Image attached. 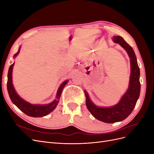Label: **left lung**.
<instances>
[{
    "label": "left lung",
    "mask_w": 154,
    "mask_h": 154,
    "mask_svg": "<svg viewBox=\"0 0 154 154\" xmlns=\"http://www.w3.org/2000/svg\"><path fill=\"white\" fill-rule=\"evenodd\" d=\"M114 43L119 44L127 51L130 59V76L127 91L121 98L119 103L110 107H100L92 103L87 92L85 91L86 106L92 115L101 122L113 123L122 122L132 113L139 97L141 84L139 82L140 71L137 62L136 54L132 48L120 36L113 37Z\"/></svg>",
    "instance_id": "8db88e82"
}]
</instances>
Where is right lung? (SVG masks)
Segmentation results:
<instances>
[{"label":"right lung","instance_id":"add662e5","mask_svg":"<svg viewBox=\"0 0 154 154\" xmlns=\"http://www.w3.org/2000/svg\"><path fill=\"white\" fill-rule=\"evenodd\" d=\"M20 51V47L18 49V52L14 54L13 57L15 58L18 54ZM13 63L12 65H11L10 68H9L8 74V82H7V88L9 96H10V99L11 101L15 104L18 109H19L23 112L26 114V115L31 116V117L34 118H39L42 117V116H45L46 115L49 114L51 113L57 106L59 100L61 96V94L63 87H65L67 82L68 80H66L63 82L62 85L60 86L58 90L57 91V97L56 99L51 103L47 104V105H33L29 103V102L25 101L23 100L22 97H20L18 95L17 93L16 92L15 88L13 87V83H12V71L13 68L14 66Z\"/></svg>","mask_w":154,"mask_h":154}]
</instances>
